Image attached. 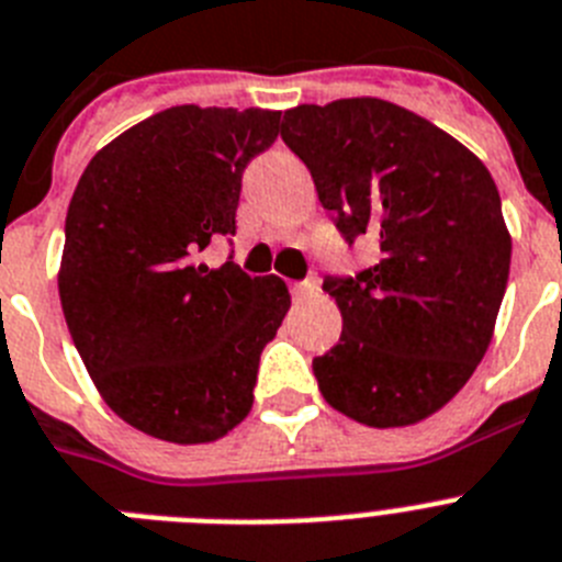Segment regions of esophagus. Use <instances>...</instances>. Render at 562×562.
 <instances>
[{
  "instance_id": "obj_1",
  "label": "esophagus",
  "mask_w": 562,
  "mask_h": 562,
  "mask_svg": "<svg viewBox=\"0 0 562 562\" xmlns=\"http://www.w3.org/2000/svg\"><path fill=\"white\" fill-rule=\"evenodd\" d=\"M318 278L310 276L306 281H299V284H292V295L295 299H313V295H318Z\"/></svg>"
}]
</instances>
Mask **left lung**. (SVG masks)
Instances as JSON below:
<instances>
[{"mask_svg": "<svg viewBox=\"0 0 562 562\" xmlns=\"http://www.w3.org/2000/svg\"><path fill=\"white\" fill-rule=\"evenodd\" d=\"M281 138L347 244H378L369 270L324 281L344 333L313 361L321 395L375 429L429 418L486 355L509 281L492 172L424 116L372 95L286 110Z\"/></svg>", "mask_w": 562, "mask_h": 562, "instance_id": "obj_1", "label": "left lung"}]
</instances>
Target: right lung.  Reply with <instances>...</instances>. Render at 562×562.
Returning a JSON list of instances; mask_svg holds the SVG:
<instances>
[{
	"mask_svg": "<svg viewBox=\"0 0 562 562\" xmlns=\"http://www.w3.org/2000/svg\"><path fill=\"white\" fill-rule=\"evenodd\" d=\"M278 110H161L90 158L67 207L59 299L104 404L167 443L224 438L252 409L290 292L199 256L235 235L241 172Z\"/></svg>",
	"mask_w": 562,
	"mask_h": 562,
	"instance_id": "right-lung-1",
	"label": "right lung"
}]
</instances>
